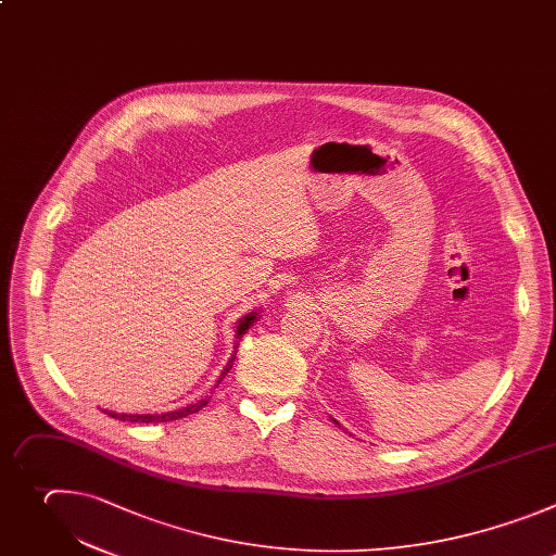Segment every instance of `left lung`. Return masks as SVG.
Listing matches in <instances>:
<instances>
[{"instance_id": "1", "label": "left lung", "mask_w": 556, "mask_h": 556, "mask_svg": "<svg viewBox=\"0 0 556 556\" xmlns=\"http://www.w3.org/2000/svg\"><path fill=\"white\" fill-rule=\"evenodd\" d=\"M336 425H338V422H336Z\"/></svg>"}]
</instances>
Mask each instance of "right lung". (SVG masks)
I'll list each match as a JSON object with an SVG mask.
<instances>
[{
    "mask_svg": "<svg viewBox=\"0 0 556 556\" xmlns=\"http://www.w3.org/2000/svg\"><path fill=\"white\" fill-rule=\"evenodd\" d=\"M254 319H256V313H250V315H245V317L239 321V326H237V338H239V340L243 338V332L254 324ZM235 355H237V351H235ZM235 355H232V359L228 362V366L224 368V372H220V377H218L216 383L224 381V377L232 370V366H235ZM207 401H210V399H201V401H197V403H192V405H188V407H181V409H175V412H168V414H153V416H151V414H114V412H106V414H109L111 418L131 420V422H166V420L186 418V416L199 412L203 405H207Z\"/></svg>",
    "mask_w": 556,
    "mask_h": 556,
    "instance_id": "right-lung-1",
    "label": "right lung"
}]
</instances>
